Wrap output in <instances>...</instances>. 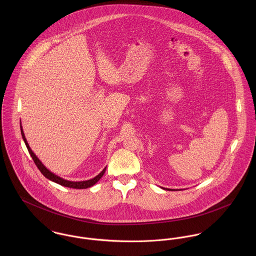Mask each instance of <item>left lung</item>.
Listing matches in <instances>:
<instances>
[{"label": "left lung", "mask_w": 256, "mask_h": 256, "mask_svg": "<svg viewBox=\"0 0 256 256\" xmlns=\"http://www.w3.org/2000/svg\"><path fill=\"white\" fill-rule=\"evenodd\" d=\"M166 190H170V189H166Z\"/></svg>", "instance_id": "obj_1"}]
</instances>
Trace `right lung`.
<instances>
[{"mask_svg":"<svg viewBox=\"0 0 256 256\" xmlns=\"http://www.w3.org/2000/svg\"><path fill=\"white\" fill-rule=\"evenodd\" d=\"M20 132H22V139H24V143H26V146L28 148V152H30V156H32V158L34 164H36L38 170H40V172H41L46 178H48V180H51V182L58 183V184H60V185H62V186H65V187L76 188V189H84V188H88V187L94 185L96 183L98 182L102 178V176H104V172H106V168H104V170L98 176H96V178H92V180H86V182H69V180H63V178H61L60 176H58L54 174L53 172H51L49 170H47V168L44 166V164L39 160V158L36 156V154L32 150L30 146L28 145V141H26V139L24 133V131H22V126H20Z\"/></svg>","mask_w":256,"mask_h":256,"instance_id":"obj_1","label":"right lung"}]
</instances>
